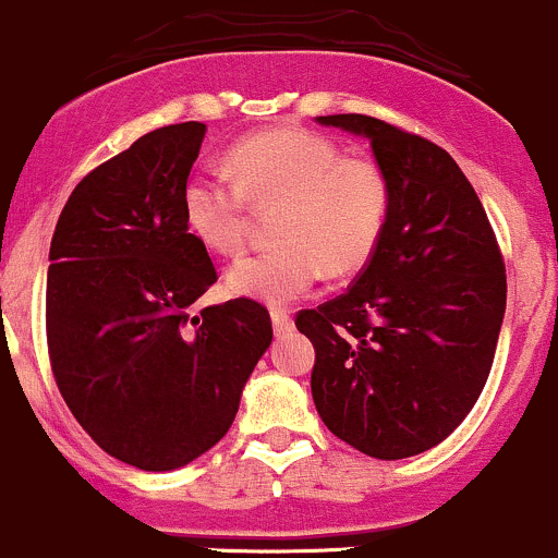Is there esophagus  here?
<instances>
[{
  "instance_id": "obj_1",
  "label": "esophagus",
  "mask_w": 558,
  "mask_h": 558,
  "mask_svg": "<svg viewBox=\"0 0 558 558\" xmlns=\"http://www.w3.org/2000/svg\"><path fill=\"white\" fill-rule=\"evenodd\" d=\"M271 323H274V330H277V336H284L292 330V317L290 312H284V308H274Z\"/></svg>"
}]
</instances>
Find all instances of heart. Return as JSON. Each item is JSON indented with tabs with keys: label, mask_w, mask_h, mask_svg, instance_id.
I'll return each mask as SVG.
<instances>
[{
	"label": "heart",
	"mask_w": 558,
	"mask_h": 558,
	"mask_svg": "<svg viewBox=\"0 0 558 558\" xmlns=\"http://www.w3.org/2000/svg\"><path fill=\"white\" fill-rule=\"evenodd\" d=\"M233 184L195 175L184 186L192 235L217 255L244 246L246 208H274V250L250 255L228 274L230 292L281 306L306 295L319 277L361 271L383 241L390 184L374 159L341 157L339 146L306 130H268L228 154Z\"/></svg>",
	"instance_id": "heart-1"
}]
</instances>
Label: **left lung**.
Masks as SVG:
<instances>
[{"instance_id":"obj_1","label":"left lung","mask_w":558,"mask_h":558,"mask_svg":"<svg viewBox=\"0 0 558 558\" xmlns=\"http://www.w3.org/2000/svg\"><path fill=\"white\" fill-rule=\"evenodd\" d=\"M317 124L366 137L390 184L383 241L344 295L303 308L312 399L372 459L426 453L461 426L494 363L507 277L494 230L437 143L361 113Z\"/></svg>"}]
</instances>
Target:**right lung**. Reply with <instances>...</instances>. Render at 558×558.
Masks as SVG:
<instances>
[{
    "mask_svg": "<svg viewBox=\"0 0 558 558\" xmlns=\"http://www.w3.org/2000/svg\"><path fill=\"white\" fill-rule=\"evenodd\" d=\"M206 124L159 126L94 168L64 203L46 284L48 355L75 421L113 459L170 472L233 426L274 330L235 298L190 306L217 281L184 219Z\"/></svg>",
    "mask_w": 558,
    "mask_h": 558,
    "instance_id": "1",
    "label": "right lung"
}]
</instances>
